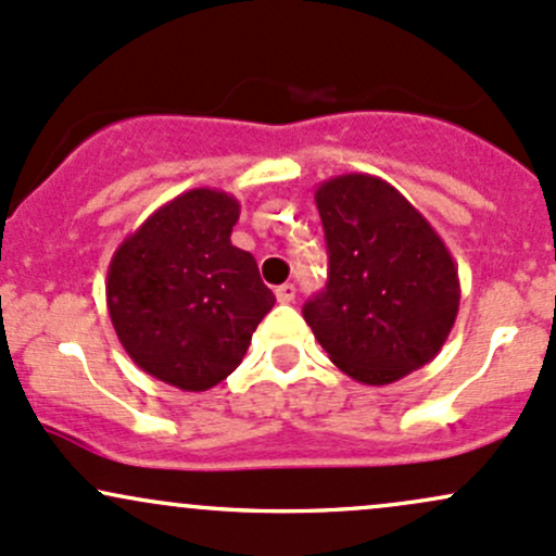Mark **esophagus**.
Returning a JSON list of instances; mask_svg holds the SVG:
<instances>
[{
	"mask_svg": "<svg viewBox=\"0 0 556 556\" xmlns=\"http://www.w3.org/2000/svg\"><path fill=\"white\" fill-rule=\"evenodd\" d=\"M294 296H296L294 283H283V286H278V289H276V300H278L280 304L294 302Z\"/></svg>",
	"mask_w": 556,
	"mask_h": 556,
	"instance_id": "34e87169",
	"label": "esophagus"
}]
</instances>
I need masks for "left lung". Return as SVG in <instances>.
Listing matches in <instances>:
<instances>
[{"mask_svg": "<svg viewBox=\"0 0 556 556\" xmlns=\"http://www.w3.org/2000/svg\"><path fill=\"white\" fill-rule=\"evenodd\" d=\"M328 283L304 304L331 363L361 384H392L443 350L458 270L427 217L381 177L350 172L315 190Z\"/></svg>", "mask_w": 556, "mask_h": 556, "instance_id": "1", "label": "left lung"}]
</instances>
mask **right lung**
Listing matches in <instances>:
<instances>
[{
	"instance_id": "right-lung-1",
	"label": "right lung",
	"mask_w": 556,
	"mask_h": 556,
	"mask_svg": "<svg viewBox=\"0 0 556 556\" xmlns=\"http://www.w3.org/2000/svg\"><path fill=\"white\" fill-rule=\"evenodd\" d=\"M238 214L225 190H185L113 252L105 302L118 342L177 390L228 379L276 304L254 256L230 243Z\"/></svg>"
}]
</instances>
